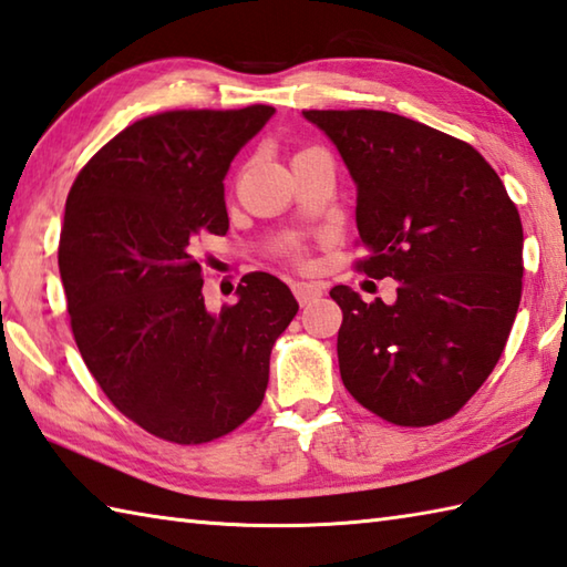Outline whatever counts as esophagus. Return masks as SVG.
<instances>
[{"instance_id": "obj_1", "label": "esophagus", "mask_w": 567, "mask_h": 567, "mask_svg": "<svg viewBox=\"0 0 567 567\" xmlns=\"http://www.w3.org/2000/svg\"><path fill=\"white\" fill-rule=\"evenodd\" d=\"M293 296L298 298V303L301 306H306V303H311V301H316V298H320L323 296V288L320 286H316V284H306V281H296L293 286Z\"/></svg>"}]
</instances>
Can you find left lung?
Returning a JSON list of instances; mask_svg holds the SVG:
<instances>
[{"label": "left lung", "instance_id": "8db88e82", "mask_svg": "<svg viewBox=\"0 0 567 567\" xmlns=\"http://www.w3.org/2000/svg\"><path fill=\"white\" fill-rule=\"evenodd\" d=\"M355 183V221L372 279L398 298L365 303L350 286L340 378L362 408L402 426L458 412L496 368L516 320L523 227L514 202L472 145L384 111H303Z\"/></svg>", "mask_w": 567, "mask_h": 567}]
</instances>
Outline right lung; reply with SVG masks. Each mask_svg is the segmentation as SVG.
Wrapping results in <instances>:
<instances>
[{"label": "right lung", "instance_id": "obj_1", "mask_svg": "<svg viewBox=\"0 0 567 567\" xmlns=\"http://www.w3.org/2000/svg\"><path fill=\"white\" fill-rule=\"evenodd\" d=\"M271 105L169 111L117 133L81 169L63 215L59 271L85 368L159 440L202 444L259 410L271 348L298 303L247 274L209 311L195 244L229 229L224 177Z\"/></svg>", "mask_w": 567, "mask_h": 567}]
</instances>
